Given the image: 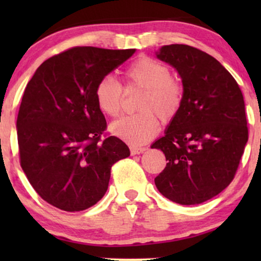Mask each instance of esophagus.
I'll list each match as a JSON object with an SVG mask.
<instances>
[{
	"label": "esophagus",
	"instance_id": "1",
	"mask_svg": "<svg viewBox=\"0 0 261 261\" xmlns=\"http://www.w3.org/2000/svg\"><path fill=\"white\" fill-rule=\"evenodd\" d=\"M146 151L145 147H130V154L132 155H135V154H141V153H144Z\"/></svg>",
	"mask_w": 261,
	"mask_h": 261
}]
</instances>
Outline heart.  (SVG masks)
<instances>
[{
	"mask_svg": "<svg viewBox=\"0 0 261 261\" xmlns=\"http://www.w3.org/2000/svg\"><path fill=\"white\" fill-rule=\"evenodd\" d=\"M126 90L141 89L137 103L139 113L121 117L110 124V132L132 145L151 140L159 129L157 116L164 123L176 119L184 102L183 84L165 64L148 56L139 57L127 67ZM95 99L98 109L107 116L116 117L121 112L123 89L113 77L106 76L96 85Z\"/></svg>",
	"mask_w": 261,
	"mask_h": 261,
	"instance_id": "1",
	"label": "heart"
}]
</instances>
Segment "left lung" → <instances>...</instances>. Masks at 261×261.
Segmentation results:
<instances>
[{
  "mask_svg": "<svg viewBox=\"0 0 261 261\" xmlns=\"http://www.w3.org/2000/svg\"><path fill=\"white\" fill-rule=\"evenodd\" d=\"M156 57L178 71L184 102L163 138L167 164L155 187L170 201L199 204L234 179L248 140L245 101L234 77L220 62L189 45H166Z\"/></svg>",
  "mask_w": 261,
  "mask_h": 261,
  "instance_id": "obj_1",
  "label": "left lung"
}]
</instances>
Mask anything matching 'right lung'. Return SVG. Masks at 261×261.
I'll return each mask as SVG.
<instances>
[{
    "mask_svg": "<svg viewBox=\"0 0 261 261\" xmlns=\"http://www.w3.org/2000/svg\"><path fill=\"white\" fill-rule=\"evenodd\" d=\"M134 52L77 46L45 60L28 82L16 120L20 164L37 194L56 208L81 212L96 204L112 166L130 154L119 138L102 139L107 121L95 88Z\"/></svg>",
    "mask_w": 261,
    "mask_h": 261,
    "instance_id": "right-lung-1",
    "label": "right lung"
}]
</instances>
